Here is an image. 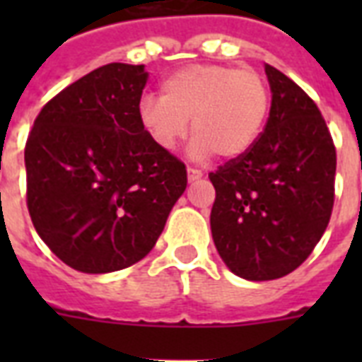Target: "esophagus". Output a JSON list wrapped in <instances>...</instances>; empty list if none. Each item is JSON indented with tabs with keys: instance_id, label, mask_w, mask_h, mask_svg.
I'll return each mask as SVG.
<instances>
[{
	"instance_id": "obj_1",
	"label": "esophagus",
	"mask_w": 362,
	"mask_h": 362,
	"mask_svg": "<svg viewBox=\"0 0 362 362\" xmlns=\"http://www.w3.org/2000/svg\"><path fill=\"white\" fill-rule=\"evenodd\" d=\"M203 178V170L195 169V167H187V180L195 182Z\"/></svg>"
}]
</instances>
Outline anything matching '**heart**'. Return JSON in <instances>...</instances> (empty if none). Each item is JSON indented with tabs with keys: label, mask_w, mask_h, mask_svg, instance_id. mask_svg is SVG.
<instances>
[{
	"label": "heart",
	"mask_w": 362,
	"mask_h": 362,
	"mask_svg": "<svg viewBox=\"0 0 362 362\" xmlns=\"http://www.w3.org/2000/svg\"><path fill=\"white\" fill-rule=\"evenodd\" d=\"M270 115V88L261 73L221 64H195L161 82V98L139 103V122L148 139L165 152L189 131L195 159H237L255 146Z\"/></svg>",
	"instance_id": "obj_1"
}]
</instances>
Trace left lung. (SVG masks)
I'll use <instances>...</instances> for the list:
<instances>
[{
    "instance_id": "8db88e82",
    "label": "left lung",
    "mask_w": 362,
    "mask_h": 362,
    "mask_svg": "<svg viewBox=\"0 0 362 362\" xmlns=\"http://www.w3.org/2000/svg\"><path fill=\"white\" fill-rule=\"evenodd\" d=\"M272 103L255 146L209 178L216 189L210 229L231 272L276 280L308 259L332 204L337 150L317 105L303 88L264 65Z\"/></svg>"
}]
</instances>
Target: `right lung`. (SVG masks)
<instances>
[{"mask_svg": "<svg viewBox=\"0 0 362 362\" xmlns=\"http://www.w3.org/2000/svg\"><path fill=\"white\" fill-rule=\"evenodd\" d=\"M144 65L109 64L52 98L25 142L28 210L71 269L105 274L146 257L187 186L186 165L139 122Z\"/></svg>", "mask_w": 362, "mask_h": 362, "instance_id": "1", "label": "right lung"}]
</instances>
